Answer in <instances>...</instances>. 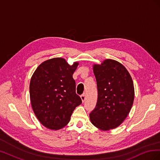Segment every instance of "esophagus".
<instances>
[{
    "label": "esophagus",
    "mask_w": 160,
    "mask_h": 160,
    "mask_svg": "<svg viewBox=\"0 0 160 160\" xmlns=\"http://www.w3.org/2000/svg\"><path fill=\"white\" fill-rule=\"evenodd\" d=\"M81 99L82 101H83H83L85 99V94H83L82 95H81Z\"/></svg>",
    "instance_id": "obj_1"
}]
</instances>
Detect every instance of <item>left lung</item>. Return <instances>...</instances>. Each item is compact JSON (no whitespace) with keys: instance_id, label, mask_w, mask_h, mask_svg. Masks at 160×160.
Listing matches in <instances>:
<instances>
[{"instance_id":"left-lung-1","label":"left lung","mask_w":160,"mask_h":160,"mask_svg":"<svg viewBox=\"0 0 160 160\" xmlns=\"http://www.w3.org/2000/svg\"><path fill=\"white\" fill-rule=\"evenodd\" d=\"M98 98L89 114L91 122L103 131L118 128L127 118L134 100V86L127 69L119 62L105 59L93 65Z\"/></svg>"}]
</instances>
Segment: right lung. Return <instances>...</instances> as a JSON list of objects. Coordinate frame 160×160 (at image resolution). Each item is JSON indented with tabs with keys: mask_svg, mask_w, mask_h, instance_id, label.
<instances>
[{
	"mask_svg": "<svg viewBox=\"0 0 160 160\" xmlns=\"http://www.w3.org/2000/svg\"><path fill=\"white\" fill-rule=\"evenodd\" d=\"M78 65V62L69 65L63 58H52L42 62L32 74L29 86L31 106L45 128H64L75 108L81 104L72 78Z\"/></svg>",
	"mask_w": 160,
	"mask_h": 160,
	"instance_id": "1",
	"label": "right lung"
}]
</instances>
